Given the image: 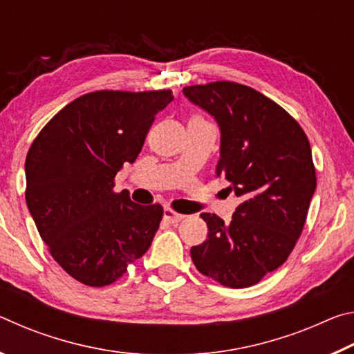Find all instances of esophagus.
<instances>
[{
	"mask_svg": "<svg viewBox=\"0 0 354 354\" xmlns=\"http://www.w3.org/2000/svg\"><path fill=\"white\" fill-rule=\"evenodd\" d=\"M164 218H165V221H169L170 225H176V223H179V221H181V220L184 218V215L175 212V211H173V209H170V207H165Z\"/></svg>",
	"mask_w": 354,
	"mask_h": 354,
	"instance_id": "obj_1",
	"label": "esophagus"
}]
</instances>
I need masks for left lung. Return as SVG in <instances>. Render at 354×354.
<instances>
[{"mask_svg": "<svg viewBox=\"0 0 354 354\" xmlns=\"http://www.w3.org/2000/svg\"><path fill=\"white\" fill-rule=\"evenodd\" d=\"M183 93L218 123L215 175L242 198L230 225L201 214L207 239L190 248L192 261L221 286L257 284L283 266L301 236L317 185L309 140L290 113L248 86L217 81Z\"/></svg>", "mask_w": 354, "mask_h": 354, "instance_id": "obj_1", "label": "left lung"}]
</instances>
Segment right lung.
<instances>
[{
    "label": "right lung",
    "instance_id": "1",
    "mask_svg": "<svg viewBox=\"0 0 354 354\" xmlns=\"http://www.w3.org/2000/svg\"><path fill=\"white\" fill-rule=\"evenodd\" d=\"M171 91H98L59 111L26 156V205L55 261L91 287L115 283L147 253L162 220L113 192L124 162L139 156Z\"/></svg>",
    "mask_w": 354,
    "mask_h": 354
}]
</instances>
